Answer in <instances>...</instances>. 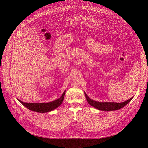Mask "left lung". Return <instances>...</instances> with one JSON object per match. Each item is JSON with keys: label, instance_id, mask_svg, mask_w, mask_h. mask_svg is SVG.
<instances>
[{"label": "left lung", "instance_id": "obj_1", "mask_svg": "<svg viewBox=\"0 0 148 148\" xmlns=\"http://www.w3.org/2000/svg\"><path fill=\"white\" fill-rule=\"evenodd\" d=\"M84 95L86 96V100L88 102V104L89 105H91V106L94 107L95 108L100 110H103V111H111V110H119L121 108H122L124 106H126L129 102L130 101L133 97H131L130 99H129L128 100L123 102H98L94 101L92 99H91L89 98L88 95L86 94V92H84Z\"/></svg>", "mask_w": 148, "mask_h": 148}]
</instances>
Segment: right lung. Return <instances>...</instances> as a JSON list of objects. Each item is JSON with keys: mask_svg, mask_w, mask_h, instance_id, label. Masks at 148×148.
Returning <instances> with one entry per match:
<instances>
[{"mask_svg": "<svg viewBox=\"0 0 148 148\" xmlns=\"http://www.w3.org/2000/svg\"><path fill=\"white\" fill-rule=\"evenodd\" d=\"M65 93V91L64 92L63 94H62V95L59 99H57L53 101L47 103H26L22 102L19 99L18 100L25 107H26V108L31 110L40 113H44L54 110L57 107L60 106L64 99Z\"/></svg>", "mask_w": 148, "mask_h": 148, "instance_id": "1", "label": "right lung"}]
</instances>
